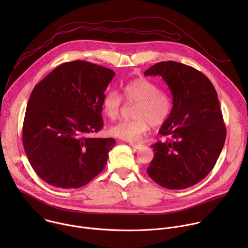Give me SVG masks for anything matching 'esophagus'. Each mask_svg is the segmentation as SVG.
<instances>
[{
  "instance_id": "1",
  "label": "esophagus",
  "mask_w": 248,
  "mask_h": 248,
  "mask_svg": "<svg viewBox=\"0 0 248 248\" xmlns=\"http://www.w3.org/2000/svg\"><path fill=\"white\" fill-rule=\"evenodd\" d=\"M130 146H131L132 148H135V149H139V148L142 147L143 145L141 144V143H130Z\"/></svg>"
}]
</instances>
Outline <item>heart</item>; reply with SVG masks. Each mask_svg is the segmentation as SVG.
Here are the masks:
<instances>
[{"label":"heart","instance_id":"obj_1","mask_svg":"<svg viewBox=\"0 0 248 248\" xmlns=\"http://www.w3.org/2000/svg\"><path fill=\"white\" fill-rule=\"evenodd\" d=\"M123 97L127 103L136 104L134 121H123L113 124L109 132L127 142H137L145 135L151 124L159 126L168 119L171 109V99L166 92L159 91L158 86L145 78L129 81L123 87ZM122 97L111 90L103 98L102 108L106 117L115 120L122 108Z\"/></svg>","mask_w":248,"mask_h":248}]
</instances>
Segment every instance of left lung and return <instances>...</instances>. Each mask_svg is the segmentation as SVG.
<instances>
[{
    "instance_id": "left-lung-1",
    "label": "left lung",
    "mask_w": 248,
    "mask_h": 248,
    "mask_svg": "<svg viewBox=\"0 0 248 248\" xmlns=\"http://www.w3.org/2000/svg\"><path fill=\"white\" fill-rule=\"evenodd\" d=\"M144 76H160L172 96V109L159 129L169 139L151 145L155 155L147 172L168 189L192 186L214 168L225 144L217 92L202 73L173 61L155 63Z\"/></svg>"
}]
</instances>
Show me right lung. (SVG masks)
<instances>
[{"instance_id": "right-lung-1", "label": "right lung", "mask_w": 248, "mask_h": 248, "mask_svg": "<svg viewBox=\"0 0 248 248\" xmlns=\"http://www.w3.org/2000/svg\"><path fill=\"white\" fill-rule=\"evenodd\" d=\"M112 69L64 62L31 92L22 127L28 161L40 178L62 188L87 185L107 164L114 138H92L103 127L102 102Z\"/></svg>"}]
</instances>
